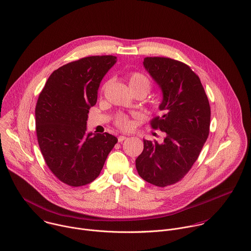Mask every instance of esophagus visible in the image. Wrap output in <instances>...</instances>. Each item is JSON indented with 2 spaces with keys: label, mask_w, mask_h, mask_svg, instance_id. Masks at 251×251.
<instances>
[{
  "label": "esophagus",
  "mask_w": 251,
  "mask_h": 251,
  "mask_svg": "<svg viewBox=\"0 0 251 251\" xmlns=\"http://www.w3.org/2000/svg\"><path fill=\"white\" fill-rule=\"evenodd\" d=\"M126 139H127L126 136H119V137H118V142H119V143H122V142L125 141Z\"/></svg>",
  "instance_id": "obj_1"
}]
</instances>
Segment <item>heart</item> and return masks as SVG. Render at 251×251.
Masks as SVG:
<instances>
[{"label":"heart","mask_w":251,"mask_h":251,"mask_svg":"<svg viewBox=\"0 0 251 251\" xmlns=\"http://www.w3.org/2000/svg\"><path fill=\"white\" fill-rule=\"evenodd\" d=\"M128 83H129V87L132 92L143 91L146 95L150 92V90L151 88V82L149 79V77L147 75H145L144 73L137 72V71H133V72L129 73ZM107 85H108V82H105L102 85L101 90H100L101 93L105 90ZM114 123L121 130H129L132 127V122H131L130 118L127 115L122 114V113H118L115 116Z\"/></svg>","instance_id":"obj_1"}]
</instances>
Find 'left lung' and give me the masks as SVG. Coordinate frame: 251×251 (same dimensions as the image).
I'll return each mask as SVG.
<instances>
[{"instance_id":"8db88e82","label":"left lung","mask_w":251,"mask_h":251,"mask_svg":"<svg viewBox=\"0 0 251 251\" xmlns=\"http://www.w3.org/2000/svg\"><path fill=\"white\" fill-rule=\"evenodd\" d=\"M144 65L160 86L162 115L151 120L152 129L165 134L163 143L144 140L136 159L139 175L164 188L181 181L197 161L210 129V105L200 77L179 60L148 56Z\"/></svg>"}]
</instances>
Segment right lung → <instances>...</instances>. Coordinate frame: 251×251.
I'll list each match as a JSON object with an SVG mask.
<instances>
[{"instance_id": "1", "label": "right lung", "mask_w": 251, "mask_h": 251, "mask_svg": "<svg viewBox=\"0 0 251 251\" xmlns=\"http://www.w3.org/2000/svg\"><path fill=\"white\" fill-rule=\"evenodd\" d=\"M115 62L114 55H92L66 63L50 75L39 95L38 144L49 169L68 186L93 182L117 143L108 133H86L100 83Z\"/></svg>"}]
</instances>
